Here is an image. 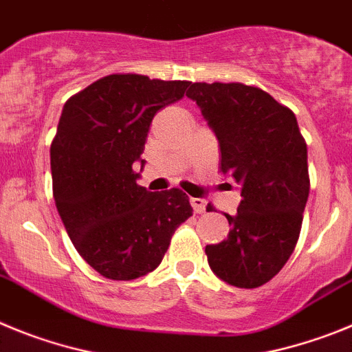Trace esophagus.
<instances>
[{"label": "esophagus", "instance_id": "esophagus-1", "mask_svg": "<svg viewBox=\"0 0 352 352\" xmlns=\"http://www.w3.org/2000/svg\"><path fill=\"white\" fill-rule=\"evenodd\" d=\"M190 204L195 213H204L206 211V201L201 197H190Z\"/></svg>", "mask_w": 352, "mask_h": 352}]
</instances>
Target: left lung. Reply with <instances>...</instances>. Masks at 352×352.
I'll return each mask as SVG.
<instances>
[{
    "instance_id": "left-lung-1",
    "label": "left lung",
    "mask_w": 352,
    "mask_h": 352,
    "mask_svg": "<svg viewBox=\"0 0 352 352\" xmlns=\"http://www.w3.org/2000/svg\"><path fill=\"white\" fill-rule=\"evenodd\" d=\"M199 105L219 139L220 170L241 186L227 239L206 245L210 268L234 287L266 284L284 268L300 238L310 192L307 142L294 113L261 88L194 82Z\"/></svg>"
}]
</instances>
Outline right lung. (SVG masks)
<instances>
[{
	"label": "right lung",
	"instance_id": "obj_1",
	"mask_svg": "<svg viewBox=\"0 0 352 352\" xmlns=\"http://www.w3.org/2000/svg\"><path fill=\"white\" fill-rule=\"evenodd\" d=\"M188 84L113 74L65 104L51 144L52 195L74 247L105 278L153 272L176 227L192 217L179 188L148 192L133 170L153 116Z\"/></svg>",
	"mask_w": 352,
	"mask_h": 352
}]
</instances>
